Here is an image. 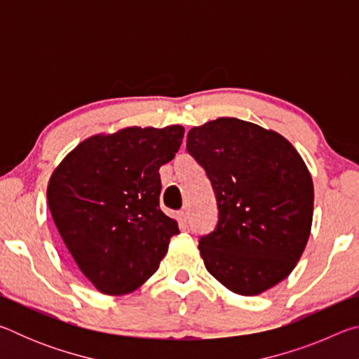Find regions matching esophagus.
<instances>
[{
    "instance_id": "1",
    "label": "esophagus",
    "mask_w": 359,
    "mask_h": 359,
    "mask_svg": "<svg viewBox=\"0 0 359 359\" xmlns=\"http://www.w3.org/2000/svg\"><path fill=\"white\" fill-rule=\"evenodd\" d=\"M179 218H180V223H182V224H187V223H188V209H187V208L182 209V210L179 212Z\"/></svg>"
}]
</instances>
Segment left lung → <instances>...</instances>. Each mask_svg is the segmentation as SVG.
Here are the masks:
<instances>
[{
    "label": "left lung",
    "mask_w": 359,
    "mask_h": 359,
    "mask_svg": "<svg viewBox=\"0 0 359 359\" xmlns=\"http://www.w3.org/2000/svg\"><path fill=\"white\" fill-rule=\"evenodd\" d=\"M187 150L214 188L218 222L201 236L205 269L233 293L255 296L290 276L307 245L313 184L276 131L233 117L194 126Z\"/></svg>",
    "instance_id": "8db88e82"
}]
</instances>
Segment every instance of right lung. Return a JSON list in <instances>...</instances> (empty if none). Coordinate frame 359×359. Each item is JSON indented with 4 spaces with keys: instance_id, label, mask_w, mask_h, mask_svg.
<instances>
[{
    "instance_id": "right-lung-1",
    "label": "right lung",
    "mask_w": 359,
    "mask_h": 359,
    "mask_svg": "<svg viewBox=\"0 0 359 359\" xmlns=\"http://www.w3.org/2000/svg\"><path fill=\"white\" fill-rule=\"evenodd\" d=\"M184 126L131 128L85 139L65 156L47 201L65 245L96 290L126 294L154 276L179 234L160 209V168L171 161Z\"/></svg>"
}]
</instances>
